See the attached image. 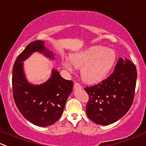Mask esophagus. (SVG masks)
<instances>
[{
    "label": "esophagus",
    "instance_id": "1",
    "mask_svg": "<svg viewBox=\"0 0 146 146\" xmlns=\"http://www.w3.org/2000/svg\"><path fill=\"white\" fill-rule=\"evenodd\" d=\"M74 88L75 89H79V88H81V86L78 83H76L74 84Z\"/></svg>",
    "mask_w": 146,
    "mask_h": 146
}]
</instances>
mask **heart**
I'll list each match as a JSON object with an SVG mask.
<instances>
[{"instance_id": "heart-1", "label": "heart", "mask_w": 146, "mask_h": 146, "mask_svg": "<svg viewBox=\"0 0 146 146\" xmlns=\"http://www.w3.org/2000/svg\"><path fill=\"white\" fill-rule=\"evenodd\" d=\"M117 56L112 49L102 46H93L73 53L63 65L67 70L80 68L82 80L88 84H95L108 76L116 62Z\"/></svg>"}]
</instances>
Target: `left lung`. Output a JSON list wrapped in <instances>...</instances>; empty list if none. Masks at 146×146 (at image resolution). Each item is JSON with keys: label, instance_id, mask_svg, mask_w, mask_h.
Returning <instances> with one entry per match:
<instances>
[{"label": "left lung", "instance_id": "obj_1", "mask_svg": "<svg viewBox=\"0 0 146 146\" xmlns=\"http://www.w3.org/2000/svg\"><path fill=\"white\" fill-rule=\"evenodd\" d=\"M137 79L136 67L119 58L111 76L85 90L89 96L86 114L96 124L107 125L121 119L132 106Z\"/></svg>", "mask_w": 146, "mask_h": 146}]
</instances>
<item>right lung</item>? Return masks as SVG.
<instances>
[{
    "mask_svg": "<svg viewBox=\"0 0 146 146\" xmlns=\"http://www.w3.org/2000/svg\"><path fill=\"white\" fill-rule=\"evenodd\" d=\"M35 52L50 60L55 59L53 52L46 48L43 40L28 44L14 63L13 93L15 105L24 118L34 125L46 127L55 123L61 116L66 100L73 90V83L63 78L54 68L47 81L39 85L28 82L23 62Z\"/></svg>",
    "mask_w": 146,
    "mask_h": 146,
    "instance_id": "1",
    "label": "right lung"
}]
</instances>
